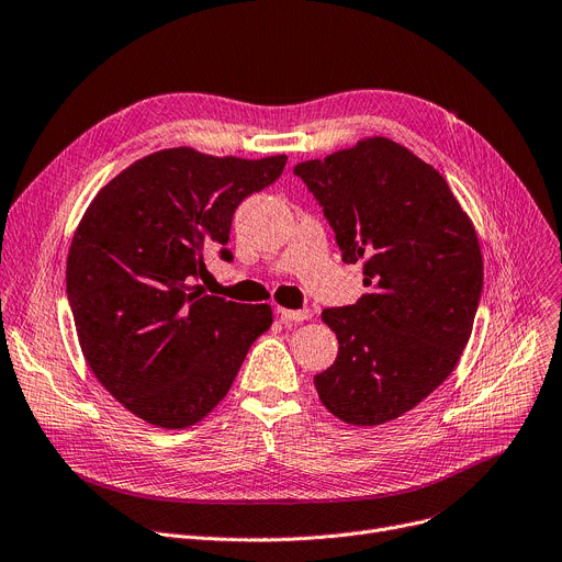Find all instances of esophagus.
I'll return each mask as SVG.
<instances>
[{
	"label": "esophagus",
	"instance_id": "obj_1",
	"mask_svg": "<svg viewBox=\"0 0 562 562\" xmlns=\"http://www.w3.org/2000/svg\"><path fill=\"white\" fill-rule=\"evenodd\" d=\"M278 314H280L282 323H301L312 316L310 310H284V307H278Z\"/></svg>",
	"mask_w": 562,
	"mask_h": 562
}]
</instances>
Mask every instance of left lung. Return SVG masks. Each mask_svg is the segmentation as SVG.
Here are the masks:
<instances>
[{
	"mask_svg": "<svg viewBox=\"0 0 562 562\" xmlns=\"http://www.w3.org/2000/svg\"><path fill=\"white\" fill-rule=\"evenodd\" d=\"M293 172L323 206L341 259L364 263V296L321 314L339 352L314 375L318 398L352 426L398 419L451 375L471 337L483 291L474 223L445 177L385 136Z\"/></svg>",
	"mask_w": 562,
	"mask_h": 562,
	"instance_id": "obj_1",
	"label": "left lung"
}]
</instances>
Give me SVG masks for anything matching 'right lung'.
<instances>
[{
  "label": "right lung",
  "instance_id": "add662e5",
  "mask_svg": "<svg viewBox=\"0 0 562 562\" xmlns=\"http://www.w3.org/2000/svg\"><path fill=\"white\" fill-rule=\"evenodd\" d=\"M284 164L170 147L88 204L68 252V301L88 367L138 419L168 430L204 419L271 328V305L200 296L189 282L206 271L210 248L232 259L234 210Z\"/></svg>",
  "mask_w": 562,
  "mask_h": 562
}]
</instances>
